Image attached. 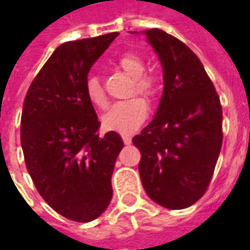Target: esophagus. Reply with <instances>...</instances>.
<instances>
[{
  "label": "esophagus",
  "mask_w": 250,
  "mask_h": 250,
  "mask_svg": "<svg viewBox=\"0 0 250 250\" xmlns=\"http://www.w3.org/2000/svg\"><path fill=\"white\" fill-rule=\"evenodd\" d=\"M122 139H123V142H125V145H130L131 143L130 135H122Z\"/></svg>",
  "instance_id": "34e87169"
}]
</instances>
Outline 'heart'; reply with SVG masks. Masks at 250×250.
Wrapping results in <instances>:
<instances>
[{
    "instance_id": "b5f03b06",
    "label": "heart",
    "mask_w": 250,
    "mask_h": 250,
    "mask_svg": "<svg viewBox=\"0 0 250 250\" xmlns=\"http://www.w3.org/2000/svg\"><path fill=\"white\" fill-rule=\"evenodd\" d=\"M118 65L130 77L134 79V91L145 98L152 99L157 93V84L151 76L145 75L146 65L136 53H125L119 57ZM85 95L89 103L104 108L107 105V98L98 76L89 75L85 80ZM148 105L141 98H131L115 103L103 116V127L108 131L120 134H132L147 119Z\"/></svg>"
}]
</instances>
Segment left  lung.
<instances>
[{"mask_svg": "<svg viewBox=\"0 0 250 250\" xmlns=\"http://www.w3.org/2000/svg\"><path fill=\"white\" fill-rule=\"evenodd\" d=\"M135 33V32H132ZM159 57L163 92L151 123L132 138L147 195L163 208L195 204L209 186L222 146V108L197 55L161 29L143 32Z\"/></svg>", "mask_w": 250, "mask_h": 250, "instance_id": "8db88e82", "label": "left lung"}]
</instances>
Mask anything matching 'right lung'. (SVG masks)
<instances>
[{
  "label": "right lung",
  "instance_id": "1",
  "mask_svg": "<svg viewBox=\"0 0 250 250\" xmlns=\"http://www.w3.org/2000/svg\"><path fill=\"white\" fill-rule=\"evenodd\" d=\"M118 32L68 41L52 53L26 92L21 147L37 191L59 214L89 222L108 208L111 177L123 148L119 134H98L100 122L85 80Z\"/></svg>",
  "mask_w": 250,
  "mask_h": 250
}]
</instances>
